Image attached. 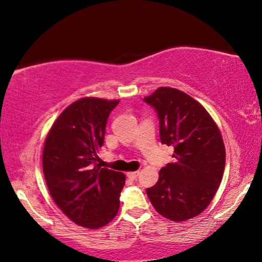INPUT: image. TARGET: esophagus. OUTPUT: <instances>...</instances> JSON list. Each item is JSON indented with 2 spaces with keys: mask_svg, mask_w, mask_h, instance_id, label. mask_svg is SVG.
I'll return each instance as SVG.
<instances>
[{
  "mask_svg": "<svg viewBox=\"0 0 262 262\" xmlns=\"http://www.w3.org/2000/svg\"><path fill=\"white\" fill-rule=\"evenodd\" d=\"M139 175V171H134V172H128L127 177L130 180H137V177Z\"/></svg>",
  "mask_w": 262,
  "mask_h": 262,
  "instance_id": "1",
  "label": "esophagus"
}]
</instances>
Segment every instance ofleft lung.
I'll list each match as a JSON object with an SVG mask.
<instances>
[{
    "mask_svg": "<svg viewBox=\"0 0 262 262\" xmlns=\"http://www.w3.org/2000/svg\"><path fill=\"white\" fill-rule=\"evenodd\" d=\"M144 102L156 110L160 142L173 147V163L159 171L147 188L156 211L170 221L183 222L206 208L222 182L225 147L212 117L182 91L160 87Z\"/></svg>",
    "mask_w": 262,
    "mask_h": 262,
    "instance_id": "left-lung-1",
    "label": "left lung"
}]
</instances>
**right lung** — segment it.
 Segmentation results:
<instances>
[{
    "label": "right lung",
    "mask_w": 262,
    "mask_h": 262,
    "mask_svg": "<svg viewBox=\"0 0 262 262\" xmlns=\"http://www.w3.org/2000/svg\"><path fill=\"white\" fill-rule=\"evenodd\" d=\"M120 100L82 98L58 116L45 139L43 172L52 199L80 226L102 228L120 208L125 177L100 167L107 117Z\"/></svg>",
    "instance_id": "obj_1"
}]
</instances>
